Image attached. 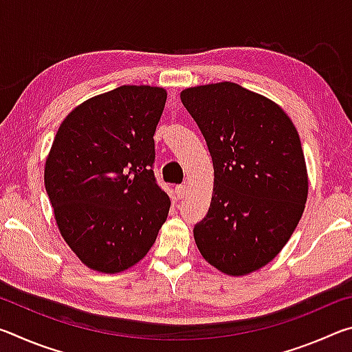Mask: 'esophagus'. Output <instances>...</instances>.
<instances>
[{
    "label": "esophagus",
    "mask_w": 352,
    "mask_h": 352,
    "mask_svg": "<svg viewBox=\"0 0 352 352\" xmlns=\"http://www.w3.org/2000/svg\"><path fill=\"white\" fill-rule=\"evenodd\" d=\"M175 194H177L178 199H184V197H186V194H188L186 184H178V186H175Z\"/></svg>",
    "instance_id": "esophagus-1"
}]
</instances>
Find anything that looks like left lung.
I'll return each mask as SVG.
<instances>
[{
    "mask_svg": "<svg viewBox=\"0 0 352 352\" xmlns=\"http://www.w3.org/2000/svg\"><path fill=\"white\" fill-rule=\"evenodd\" d=\"M180 99L214 166L210 211L195 225V243L225 275H248L276 258L305 211L300 135L276 102L233 82L184 88Z\"/></svg>",
    "mask_w": 352,
    "mask_h": 352,
    "instance_id": "obj_1",
    "label": "left lung"
}]
</instances>
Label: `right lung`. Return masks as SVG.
<instances>
[{
  "label": "right lung",
  "instance_id": "obj_1",
  "mask_svg": "<svg viewBox=\"0 0 352 352\" xmlns=\"http://www.w3.org/2000/svg\"><path fill=\"white\" fill-rule=\"evenodd\" d=\"M166 98L151 85L98 94L68 113L52 141L45 188L57 228L94 272L138 264L168 219L170 200L152 170Z\"/></svg>",
  "mask_w": 352,
  "mask_h": 352
}]
</instances>
